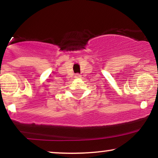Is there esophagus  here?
Returning <instances> with one entry per match:
<instances>
[{"label": "esophagus", "mask_w": 158, "mask_h": 158, "mask_svg": "<svg viewBox=\"0 0 158 158\" xmlns=\"http://www.w3.org/2000/svg\"><path fill=\"white\" fill-rule=\"evenodd\" d=\"M81 75L80 74H76L75 75V78H81Z\"/></svg>", "instance_id": "34e87169"}]
</instances>
